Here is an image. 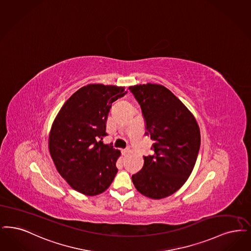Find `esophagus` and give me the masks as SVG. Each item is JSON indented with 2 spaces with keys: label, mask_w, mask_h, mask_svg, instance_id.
Instances as JSON below:
<instances>
[{
  "label": "esophagus",
  "mask_w": 251,
  "mask_h": 251,
  "mask_svg": "<svg viewBox=\"0 0 251 251\" xmlns=\"http://www.w3.org/2000/svg\"><path fill=\"white\" fill-rule=\"evenodd\" d=\"M129 151H130L129 149H125V150H122V154H123V155H126V154L129 152Z\"/></svg>",
  "instance_id": "obj_1"
}]
</instances>
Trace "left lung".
<instances>
[{
	"label": "left lung",
	"mask_w": 251,
	"mask_h": 251,
	"mask_svg": "<svg viewBox=\"0 0 251 251\" xmlns=\"http://www.w3.org/2000/svg\"><path fill=\"white\" fill-rule=\"evenodd\" d=\"M129 90L140 105L146 134L154 141L152 156L132 175L136 190L152 199L170 196L189 178L200 150V130L194 117L165 87L137 85Z\"/></svg>",
	"instance_id": "8db88e82"
}]
</instances>
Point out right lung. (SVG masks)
<instances>
[{"label": "right lung", "mask_w": 251, "mask_h": 251, "mask_svg": "<svg viewBox=\"0 0 251 251\" xmlns=\"http://www.w3.org/2000/svg\"><path fill=\"white\" fill-rule=\"evenodd\" d=\"M124 88L88 85L75 92L53 122L50 152L60 176L80 193L94 196L114 180L121 151L104 145L106 121L112 102L122 97Z\"/></svg>", "instance_id": "add662e5"}]
</instances>
